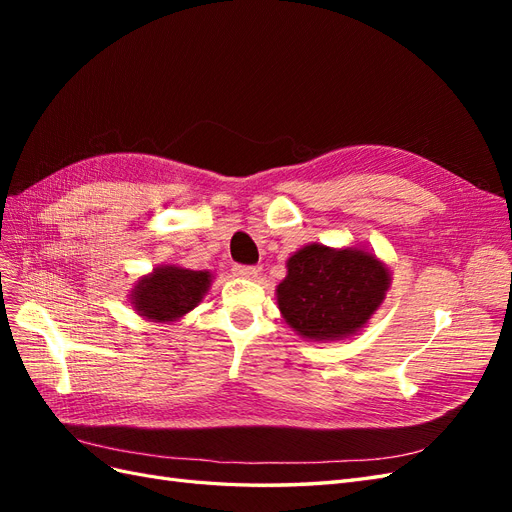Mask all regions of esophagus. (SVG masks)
Here are the masks:
<instances>
[{
    "instance_id": "esophagus-1",
    "label": "esophagus",
    "mask_w": 512,
    "mask_h": 512,
    "mask_svg": "<svg viewBox=\"0 0 512 512\" xmlns=\"http://www.w3.org/2000/svg\"><path fill=\"white\" fill-rule=\"evenodd\" d=\"M237 277H243V280H256L258 277V269L256 267H245V265H235L232 267Z\"/></svg>"
}]
</instances>
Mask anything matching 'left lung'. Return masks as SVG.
Segmentation results:
<instances>
[{"label":"left lung","mask_w":512,"mask_h":512,"mask_svg":"<svg viewBox=\"0 0 512 512\" xmlns=\"http://www.w3.org/2000/svg\"><path fill=\"white\" fill-rule=\"evenodd\" d=\"M277 286V305L305 339L333 342L354 335L376 312L391 286L389 267L359 247L312 243L294 252Z\"/></svg>","instance_id":"8db88e82"}]
</instances>
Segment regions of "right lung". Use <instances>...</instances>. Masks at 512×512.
Here are the masks:
<instances>
[{
    "label": "right lung",
    "instance_id": "obj_1",
    "mask_svg": "<svg viewBox=\"0 0 512 512\" xmlns=\"http://www.w3.org/2000/svg\"><path fill=\"white\" fill-rule=\"evenodd\" d=\"M209 286V271L162 265L136 282L130 303L138 316L151 322H175L203 301Z\"/></svg>",
    "mask_w": 512,
    "mask_h": 512
}]
</instances>
